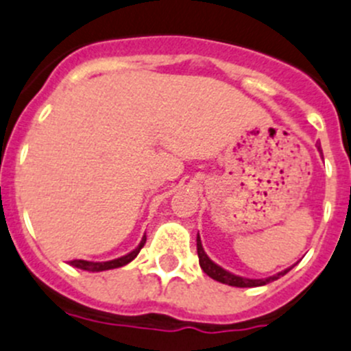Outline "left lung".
Here are the masks:
<instances>
[{
  "instance_id": "1",
  "label": "left lung",
  "mask_w": 351,
  "mask_h": 351,
  "mask_svg": "<svg viewBox=\"0 0 351 351\" xmlns=\"http://www.w3.org/2000/svg\"><path fill=\"white\" fill-rule=\"evenodd\" d=\"M317 150L321 152V147H317ZM196 245H197V258H199V266H201V269H203V271L206 273V275L210 276V278L217 280V282H220V283H225V285L241 287V289H249V287H263V285H266V283L275 282V280H278L280 276L287 275V273H289L290 269H292V268H289V269H285V271H280L278 275L269 276V278H265V280L242 278V276L232 275L230 271H227V269H223V268H221V266L215 265V263L211 261L210 258H208L206 252H204V249H203V245H201L199 234H197Z\"/></svg>"
}]
</instances>
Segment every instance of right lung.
I'll return each instance as SVG.
<instances>
[{"label": "right lung", "mask_w": 351, "mask_h": 351, "mask_svg": "<svg viewBox=\"0 0 351 351\" xmlns=\"http://www.w3.org/2000/svg\"><path fill=\"white\" fill-rule=\"evenodd\" d=\"M145 242H147V235H143V239H141V242H140V244H138V247L134 249V251H131L130 254L123 256V258L112 259V261L93 263V261H83V259H73V261H69V265L75 266V268L85 269V271H106V269L121 268V266L128 265V263H131L134 258H136L138 252H140L141 247H143V245H145Z\"/></svg>", "instance_id": "right-lung-1"}]
</instances>
